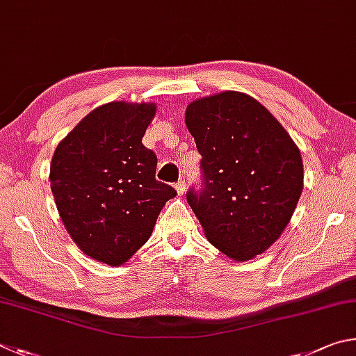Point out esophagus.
I'll use <instances>...</instances> for the list:
<instances>
[{"label": "esophagus", "mask_w": 356, "mask_h": 356, "mask_svg": "<svg viewBox=\"0 0 356 356\" xmlns=\"http://www.w3.org/2000/svg\"><path fill=\"white\" fill-rule=\"evenodd\" d=\"M175 189H177L178 194H183V192L186 191V183H184V179H183V178L179 179V181H178L177 184H175Z\"/></svg>", "instance_id": "34e87169"}]
</instances>
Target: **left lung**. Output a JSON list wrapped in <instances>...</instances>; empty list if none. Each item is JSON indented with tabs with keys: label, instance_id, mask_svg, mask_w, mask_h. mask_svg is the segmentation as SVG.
<instances>
[{
	"label": "left lung",
	"instance_id": "obj_1",
	"mask_svg": "<svg viewBox=\"0 0 356 356\" xmlns=\"http://www.w3.org/2000/svg\"><path fill=\"white\" fill-rule=\"evenodd\" d=\"M186 127L202 154L203 189L188 203L207 239L229 259L264 253L303 191L300 149L258 99L225 90L194 99Z\"/></svg>",
	"mask_w": 356,
	"mask_h": 356
}]
</instances>
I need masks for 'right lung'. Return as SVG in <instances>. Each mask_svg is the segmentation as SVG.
I'll return each instance as SVG.
<instances>
[{"instance_id": "add662e5", "label": "right lung", "mask_w": 356, "mask_h": 356, "mask_svg": "<svg viewBox=\"0 0 356 356\" xmlns=\"http://www.w3.org/2000/svg\"><path fill=\"white\" fill-rule=\"evenodd\" d=\"M154 103L111 102L89 112L54 149L49 183L79 250L122 266L145 244L172 186L156 181V154L142 137Z\"/></svg>"}]
</instances>
